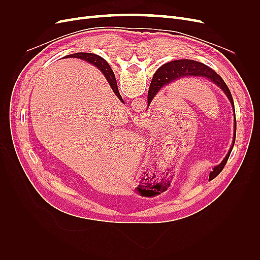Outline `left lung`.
Instances as JSON below:
<instances>
[{
	"label": "left lung",
	"instance_id": "obj_1",
	"mask_svg": "<svg viewBox=\"0 0 260 260\" xmlns=\"http://www.w3.org/2000/svg\"><path fill=\"white\" fill-rule=\"evenodd\" d=\"M184 77H205L208 78L209 80H211L212 82H215L218 86L222 89V91L225 93V95L228 96V99L230 100L231 104L234 108V102H233V98L231 95V92L228 88V85L225 84V82L223 81V79L220 77L216 72H214L210 67L206 66L203 62L196 61V60H192V59H179V60H174L167 62V64L162 65L158 70H157L156 74V79H155V84L153 86H149L151 88V91H148V96H147V104H149L154 98L155 94L157 93L162 85L165 84H169L171 82H174L180 78H184ZM235 113V109H234ZM235 124H237V121H235ZM235 132H237V129L234 130V140L235 141ZM234 143L232 144L230 151L228 152L226 156L224 157V159L221 161V164L218 165L214 168L210 174H209V180L215 179L220 172L222 171L223 167L225 166V164L229 159V156L231 154V151L233 148Z\"/></svg>",
	"mask_w": 260,
	"mask_h": 260
}]
</instances>
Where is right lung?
Returning <instances> with one entry per match:
<instances>
[{"mask_svg":"<svg viewBox=\"0 0 260 260\" xmlns=\"http://www.w3.org/2000/svg\"><path fill=\"white\" fill-rule=\"evenodd\" d=\"M66 57L81 58V59H84L89 62H92L93 65H95L101 70V72L104 74L105 78L107 79L109 85H111V88L113 89L114 93L117 95V98L119 99L121 102H123L120 93H119V91H118V88H117V82H116V78H115L113 69L111 68V66L108 65V62L104 58H102L99 56V55L92 54V53H75L72 55H68V56H66Z\"/></svg>","mask_w":260,"mask_h":260,"instance_id":"obj_1","label":"right lung"}]
</instances>
